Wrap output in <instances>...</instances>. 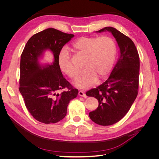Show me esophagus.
I'll use <instances>...</instances> for the list:
<instances>
[{
  "label": "esophagus",
  "mask_w": 159,
  "mask_h": 159,
  "mask_svg": "<svg viewBox=\"0 0 159 159\" xmlns=\"http://www.w3.org/2000/svg\"><path fill=\"white\" fill-rule=\"evenodd\" d=\"M78 94H79V95L82 96V97H84V98H87V95H86V94L84 92V91H82V90L79 91Z\"/></svg>",
  "instance_id": "obj_1"
}]
</instances>
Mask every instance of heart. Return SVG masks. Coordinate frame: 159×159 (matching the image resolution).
Returning a JSON list of instances; mask_svg holds the SVG:
<instances>
[{"label":"heart","mask_w":159,"mask_h":159,"mask_svg":"<svg viewBox=\"0 0 159 159\" xmlns=\"http://www.w3.org/2000/svg\"><path fill=\"white\" fill-rule=\"evenodd\" d=\"M74 50L85 56L83 67L85 70L75 81V85L80 88L93 85L98 78L102 79L111 70L116 56V44L113 38L107 36L99 37H80L73 44ZM61 70L71 79L78 74V70L72 63L68 50L62 49L57 57Z\"/></svg>","instance_id":"obj_1"}]
</instances>
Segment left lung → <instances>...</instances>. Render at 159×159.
I'll list each match as a JSON object with an SVG mask.
<instances>
[{"label":"left lung","instance_id":"obj_1","mask_svg":"<svg viewBox=\"0 0 159 159\" xmlns=\"http://www.w3.org/2000/svg\"><path fill=\"white\" fill-rule=\"evenodd\" d=\"M103 31L111 32L116 39L120 56L108 79L86 95L99 102L98 108L89 113L90 119L99 125L108 126L123 119L137 98L140 60L131 38L113 27H105L98 32Z\"/></svg>","mask_w":159,"mask_h":159}]
</instances>
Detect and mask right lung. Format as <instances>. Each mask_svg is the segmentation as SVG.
<instances>
[{
  "mask_svg": "<svg viewBox=\"0 0 159 159\" xmlns=\"http://www.w3.org/2000/svg\"><path fill=\"white\" fill-rule=\"evenodd\" d=\"M74 36L48 28L33 35L22 51L19 91L28 111L41 123H56L63 119L68 103L78 96V89L64 78L57 61L62 48ZM46 49L53 53L55 60L50 65L42 66L38 59Z\"/></svg>",
  "mask_w": 159,
  "mask_h": 159,
  "instance_id": "obj_1",
  "label": "right lung"
}]
</instances>
